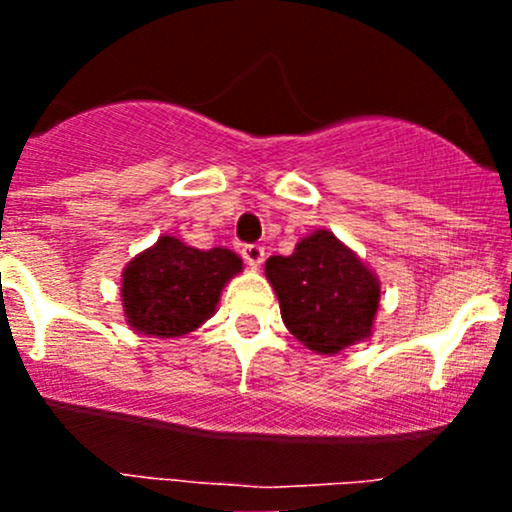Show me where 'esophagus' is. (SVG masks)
<instances>
[{"label": "esophagus", "mask_w": 512, "mask_h": 512, "mask_svg": "<svg viewBox=\"0 0 512 512\" xmlns=\"http://www.w3.org/2000/svg\"><path fill=\"white\" fill-rule=\"evenodd\" d=\"M243 257L252 269H257L264 262V248H262V245H245Z\"/></svg>", "instance_id": "34e87169"}]
</instances>
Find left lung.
<instances>
[{"label": "left lung", "instance_id": "left-lung-1", "mask_svg": "<svg viewBox=\"0 0 512 512\" xmlns=\"http://www.w3.org/2000/svg\"><path fill=\"white\" fill-rule=\"evenodd\" d=\"M264 274L284 325L315 354H339L373 334L380 281L332 231L317 228L293 255L269 257Z\"/></svg>", "mask_w": 512, "mask_h": 512}]
</instances>
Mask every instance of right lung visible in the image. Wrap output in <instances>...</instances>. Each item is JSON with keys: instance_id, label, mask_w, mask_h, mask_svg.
I'll use <instances>...</instances> for the list:
<instances>
[{"instance_id": "obj_1", "label": "right lung", "mask_w": 512, "mask_h": 512, "mask_svg": "<svg viewBox=\"0 0 512 512\" xmlns=\"http://www.w3.org/2000/svg\"><path fill=\"white\" fill-rule=\"evenodd\" d=\"M240 272L243 260L233 250H197L161 236L122 272L127 325L146 337H185L216 313L223 286Z\"/></svg>"}]
</instances>
